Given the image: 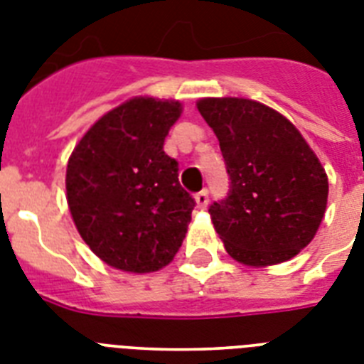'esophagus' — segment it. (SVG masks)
Returning a JSON list of instances; mask_svg holds the SVG:
<instances>
[{
	"label": "esophagus",
	"mask_w": 364,
	"mask_h": 364,
	"mask_svg": "<svg viewBox=\"0 0 364 364\" xmlns=\"http://www.w3.org/2000/svg\"><path fill=\"white\" fill-rule=\"evenodd\" d=\"M196 205L198 208H205V205L210 204V193H208V188H204V191H200V193H196Z\"/></svg>",
	"instance_id": "1"
}]
</instances>
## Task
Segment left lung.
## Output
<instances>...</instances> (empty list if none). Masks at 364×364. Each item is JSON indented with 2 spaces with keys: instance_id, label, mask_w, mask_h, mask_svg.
<instances>
[{
  "instance_id": "left-lung-1",
  "label": "left lung",
  "mask_w": 364,
  "mask_h": 364,
  "mask_svg": "<svg viewBox=\"0 0 364 364\" xmlns=\"http://www.w3.org/2000/svg\"><path fill=\"white\" fill-rule=\"evenodd\" d=\"M227 164L228 193L210 205L227 253L247 266L277 264L314 240L327 208L328 181L300 132L253 100L205 98Z\"/></svg>"
}]
</instances>
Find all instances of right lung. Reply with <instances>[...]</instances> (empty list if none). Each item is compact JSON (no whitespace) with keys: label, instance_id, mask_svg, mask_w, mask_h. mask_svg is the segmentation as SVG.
<instances>
[{"label":"right lung","instance_id":"1","mask_svg":"<svg viewBox=\"0 0 364 364\" xmlns=\"http://www.w3.org/2000/svg\"><path fill=\"white\" fill-rule=\"evenodd\" d=\"M179 115V102L134 98L102 117L71 153V217L113 268L154 272L181 247L196 202L179 183L177 160L164 153Z\"/></svg>","mask_w":364,"mask_h":364}]
</instances>
